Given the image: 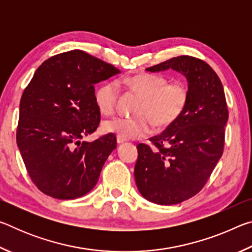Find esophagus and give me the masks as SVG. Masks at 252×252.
Listing matches in <instances>:
<instances>
[{"instance_id": "34e87169", "label": "esophagus", "mask_w": 252, "mask_h": 252, "mask_svg": "<svg viewBox=\"0 0 252 252\" xmlns=\"http://www.w3.org/2000/svg\"><path fill=\"white\" fill-rule=\"evenodd\" d=\"M117 142H118V144H123L126 142V140L121 138V136H117Z\"/></svg>"}]
</instances>
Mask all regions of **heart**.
I'll return each mask as SVG.
<instances>
[{
  "instance_id": "1",
  "label": "heart",
  "mask_w": 252,
  "mask_h": 252,
  "mask_svg": "<svg viewBox=\"0 0 252 252\" xmlns=\"http://www.w3.org/2000/svg\"><path fill=\"white\" fill-rule=\"evenodd\" d=\"M132 91L142 97L135 118L114 117L102 125V130L118 134L123 139H138L151 133L153 122L165 127L176 122L186 109L189 97L188 88L182 82L168 83L164 76L138 74L125 80ZM119 83L109 81L95 92V103L102 114L109 116L116 110L119 97Z\"/></svg>"
}]
</instances>
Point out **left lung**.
<instances>
[{"label": "left lung", "instance_id": "1", "mask_svg": "<svg viewBox=\"0 0 252 252\" xmlns=\"http://www.w3.org/2000/svg\"><path fill=\"white\" fill-rule=\"evenodd\" d=\"M172 69L185 75L189 97L180 118L150 141L139 143L134 167L136 187L149 201L177 204L206 185L223 152L228 108L222 83L202 60L181 55L146 69Z\"/></svg>", "mask_w": 252, "mask_h": 252}]
</instances>
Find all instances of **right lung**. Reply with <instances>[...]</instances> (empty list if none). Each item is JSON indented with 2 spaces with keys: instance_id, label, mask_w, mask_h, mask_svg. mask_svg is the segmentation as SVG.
Returning a JSON list of instances; mask_svg holds the SVG:
<instances>
[{
  "instance_id": "obj_1",
  "label": "right lung",
  "mask_w": 252,
  "mask_h": 252,
  "mask_svg": "<svg viewBox=\"0 0 252 252\" xmlns=\"http://www.w3.org/2000/svg\"><path fill=\"white\" fill-rule=\"evenodd\" d=\"M120 70L80 50L46 60L37 67L20 102L16 143L39 190L71 200L94 188L110 153L113 133L82 141L100 123L94 84Z\"/></svg>"
}]
</instances>
